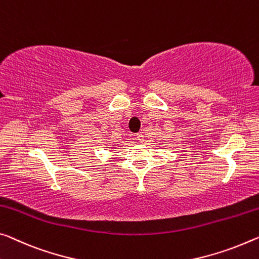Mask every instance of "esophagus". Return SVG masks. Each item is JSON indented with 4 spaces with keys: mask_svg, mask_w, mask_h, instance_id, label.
I'll return each instance as SVG.
<instances>
[{
    "mask_svg": "<svg viewBox=\"0 0 259 259\" xmlns=\"http://www.w3.org/2000/svg\"><path fill=\"white\" fill-rule=\"evenodd\" d=\"M137 139H138V141H143V135L141 134V133H139V134H137Z\"/></svg>",
    "mask_w": 259,
    "mask_h": 259,
    "instance_id": "esophagus-1",
    "label": "esophagus"
}]
</instances>
